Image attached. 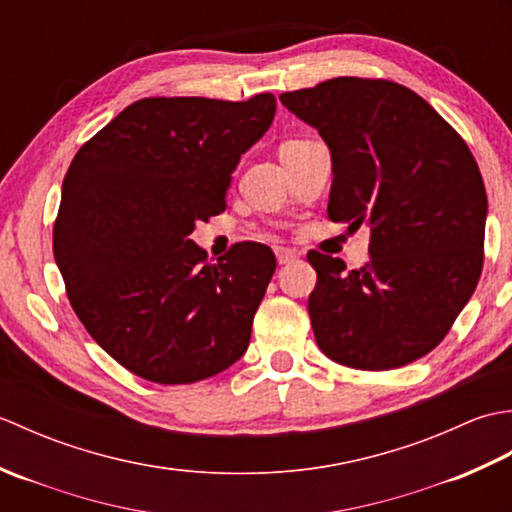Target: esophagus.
Listing matches in <instances>:
<instances>
[{
  "mask_svg": "<svg viewBox=\"0 0 512 512\" xmlns=\"http://www.w3.org/2000/svg\"><path fill=\"white\" fill-rule=\"evenodd\" d=\"M275 255H277V262H279L281 266H284V264H292V262H295V259L299 257V255L295 253V250H290V248H277Z\"/></svg>",
  "mask_w": 512,
  "mask_h": 512,
  "instance_id": "esophagus-1",
  "label": "esophagus"
}]
</instances>
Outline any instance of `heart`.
I'll list each match as a JSON object with an SVG mask.
<instances>
[{
	"label": "heart",
	"instance_id": "1",
	"mask_svg": "<svg viewBox=\"0 0 512 512\" xmlns=\"http://www.w3.org/2000/svg\"><path fill=\"white\" fill-rule=\"evenodd\" d=\"M288 143H290V140H288Z\"/></svg>",
	"mask_w": 512,
	"mask_h": 512
}]
</instances>
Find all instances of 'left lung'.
I'll list each match as a JSON object with an SVG mask.
<instances>
[{
	"instance_id": "left-lung-1",
	"label": "left lung",
	"mask_w": 512,
	"mask_h": 512,
	"mask_svg": "<svg viewBox=\"0 0 512 512\" xmlns=\"http://www.w3.org/2000/svg\"><path fill=\"white\" fill-rule=\"evenodd\" d=\"M279 101L330 147V220L369 226L363 268L308 253L314 339L354 369L418 361L447 336L482 275L488 200L471 149L394 81L339 76Z\"/></svg>"
}]
</instances>
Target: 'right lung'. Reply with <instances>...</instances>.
<instances>
[{
	"instance_id": "add662e5",
	"label": "right lung",
	"mask_w": 512,
	"mask_h": 512,
	"mask_svg": "<svg viewBox=\"0 0 512 512\" xmlns=\"http://www.w3.org/2000/svg\"><path fill=\"white\" fill-rule=\"evenodd\" d=\"M275 107L273 94L140 99L76 151L54 259L76 317L132 374L189 385L246 352L273 250L239 242L209 264L189 235L224 211L231 173Z\"/></svg>"
}]
</instances>
